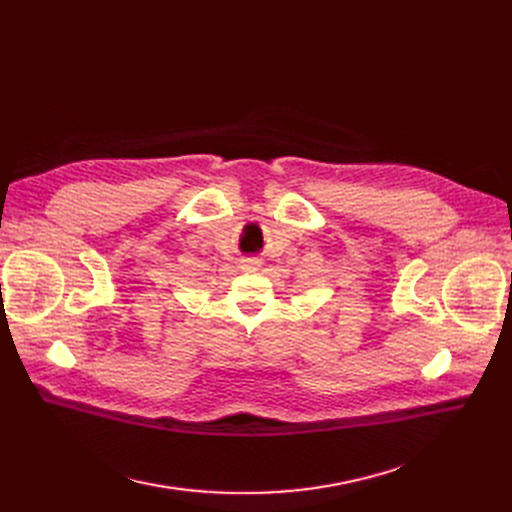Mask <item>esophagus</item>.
I'll use <instances>...</instances> for the list:
<instances>
[{
	"mask_svg": "<svg viewBox=\"0 0 512 512\" xmlns=\"http://www.w3.org/2000/svg\"><path fill=\"white\" fill-rule=\"evenodd\" d=\"M261 267V259L259 257H242L240 259V270L245 272H255Z\"/></svg>",
	"mask_w": 512,
	"mask_h": 512,
	"instance_id": "obj_1",
	"label": "esophagus"
}]
</instances>
